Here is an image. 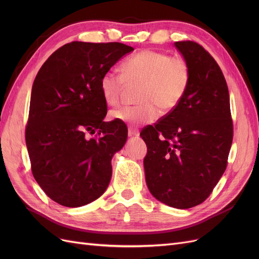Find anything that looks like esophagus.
<instances>
[{"instance_id":"obj_1","label":"esophagus","mask_w":259,"mask_h":259,"mask_svg":"<svg viewBox=\"0 0 259 259\" xmlns=\"http://www.w3.org/2000/svg\"><path fill=\"white\" fill-rule=\"evenodd\" d=\"M128 136H131V137L139 136V131L134 127H128Z\"/></svg>"}]
</instances>
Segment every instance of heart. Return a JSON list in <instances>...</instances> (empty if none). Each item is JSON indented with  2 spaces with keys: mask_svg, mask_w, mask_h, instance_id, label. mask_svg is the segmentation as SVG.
<instances>
[{
  "mask_svg": "<svg viewBox=\"0 0 259 259\" xmlns=\"http://www.w3.org/2000/svg\"><path fill=\"white\" fill-rule=\"evenodd\" d=\"M123 72L107 70L100 79V91L109 105L119 103L128 85H140L137 99L142 103L113 109L112 120L130 124H144L160 116V108L169 112L180 104L190 81V69L185 58L146 50L122 64Z\"/></svg>",
  "mask_w": 259,
  "mask_h": 259,
  "instance_id": "obj_1",
  "label": "heart"
}]
</instances>
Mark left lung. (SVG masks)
Here are the masks:
<instances>
[{
    "label": "left lung",
    "mask_w": 259,
    "mask_h": 259,
    "mask_svg": "<svg viewBox=\"0 0 259 259\" xmlns=\"http://www.w3.org/2000/svg\"><path fill=\"white\" fill-rule=\"evenodd\" d=\"M189 65L180 104L140 136L147 145L146 183L153 197L175 208L204 202L227 167L233 125L228 86L215 59L198 43L175 42Z\"/></svg>",
    "instance_id": "8db88e82"
}]
</instances>
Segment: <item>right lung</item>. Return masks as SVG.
<instances>
[{"instance_id":"1","label":"right lung","mask_w":259,"mask_h":259,"mask_svg":"<svg viewBox=\"0 0 259 259\" xmlns=\"http://www.w3.org/2000/svg\"><path fill=\"white\" fill-rule=\"evenodd\" d=\"M132 51L117 42H71L54 52L35 76L26 126L31 170L60 205L89 204L110 183L112 156L126 143L127 127L104 122L100 79Z\"/></svg>"}]
</instances>
